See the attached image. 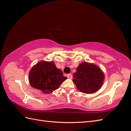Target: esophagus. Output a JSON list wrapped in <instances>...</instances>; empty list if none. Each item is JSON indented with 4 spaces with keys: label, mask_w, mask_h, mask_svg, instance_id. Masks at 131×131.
I'll use <instances>...</instances> for the list:
<instances>
[{
    "label": "esophagus",
    "mask_w": 131,
    "mask_h": 131,
    "mask_svg": "<svg viewBox=\"0 0 131 131\" xmlns=\"http://www.w3.org/2000/svg\"><path fill=\"white\" fill-rule=\"evenodd\" d=\"M67 78H69V79H72V78H73L72 75L71 74H68V75H67Z\"/></svg>",
    "instance_id": "esophagus-1"
}]
</instances>
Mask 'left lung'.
Instances as JSON below:
<instances>
[{
  "mask_svg": "<svg viewBox=\"0 0 131 131\" xmlns=\"http://www.w3.org/2000/svg\"><path fill=\"white\" fill-rule=\"evenodd\" d=\"M73 78V82L81 92L91 94L102 88L105 76L102 69L94 63L84 62L77 67Z\"/></svg>",
  "mask_w": 131,
  "mask_h": 131,
  "instance_id": "8db88e82",
  "label": "left lung"
}]
</instances>
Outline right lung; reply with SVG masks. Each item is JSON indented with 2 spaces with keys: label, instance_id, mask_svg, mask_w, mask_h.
<instances>
[{
  "label": "right lung",
  "instance_id": "add662e5",
  "mask_svg": "<svg viewBox=\"0 0 131 131\" xmlns=\"http://www.w3.org/2000/svg\"><path fill=\"white\" fill-rule=\"evenodd\" d=\"M67 78L52 61H42L34 65L29 73V82L33 88L44 94L56 90Z\"/></svg>",
  "mask_w": 131,
  "mask_h": 131
}]
</instances>
